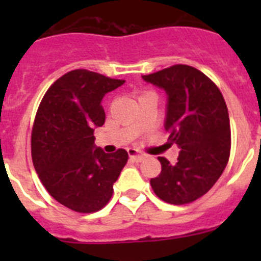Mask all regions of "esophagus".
I'll use <instances>...</instances> for the list:
<instances>
[{
	"instance_id": "esophagus-1",
	"label": "esophagus",
	"mask_w": 261,
	"mask_h": 261,
	"mask_svg": "<svg viewBox=\"0 0 261 261\" xmlns=\"http://www.w3.org/2000/svg\"><path fill=\"white\" fill-rule=\"evenodd\" d=\"M128 155L129 158L132 159V161H135V162H142V161L147 156L145 153L135 150V149H128Z\"/></svg>"
}]
</instances>
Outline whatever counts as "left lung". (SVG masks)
<instances>
[{"label": "left lung", "instance_id": "1", "mask_svg": "<svg viewBox=\"0 0 261 261\" xmlns=\"http://www.w3.org/2000/svg\"><path fill=\"white\" fill-rule=\"evenodd\" d=\"M142 78L166 90L165 128L168 140L180 147L175 165L158 156L162 171L150 180L151 188L168 204H190L211 190L229 162L231 133L225 99L211 78L190 65L177 64Z\"/></svg>", "mask_w": 261, "mask_h": 261}]
</instances>
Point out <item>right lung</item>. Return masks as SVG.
Here are the masks:
<instances>
[{"label": "right lung", "mask_w": 261, "mask_h": 261, "mask_svg": "<svg viewBox=\"0 0 261 261\" xmlns=\"http://www.w3.org/2000/svg\"><path fill=\"white\" fill-rule=\"evenodd\" d=\"M123 84L75 69L53 82L39 105L31 133L34 167L53 199L78 213L105 208L128 161L124 149L106 154L94 146V129L106 120L103 96Z\"/></svg>", "instance_id": "obj_1"}]
</instances>
